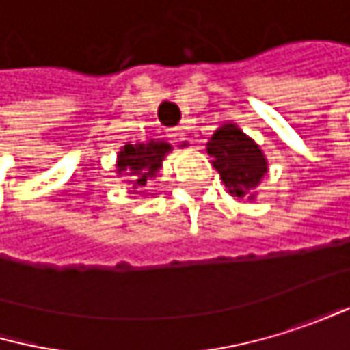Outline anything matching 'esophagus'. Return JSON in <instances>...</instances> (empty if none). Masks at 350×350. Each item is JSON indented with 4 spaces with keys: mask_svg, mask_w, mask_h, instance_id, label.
Returning a JSON list of instances; mask_svg holds the SVG:
<instances>
[{
    "mask_svg": "<svg viewBox=\"0 0 350 350\" xmlns=\"http://www.w3.org/2000/svg\"><path fill=\"white\" fill-rule=\"evenodd\" d=\"M167 137L172 139V143H185V141H189V137H187V133H185L183 126H174V129H170V131H167Z\"/></svg>",
    "mask_w": 350,
    "mask_h": 350,
    "instance_id": "1",
    "label": "esophagus"
}]
</instances>
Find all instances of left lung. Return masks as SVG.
<instances>
[{
	"instance_id": "obj_1",
	"label": "left lung",
	"mask_w": 350,
	"mask_h": 350,
	"mask_svg": "<svg viewBox=\"0 0 350 350\" xmlns=\"http://www.w3.org/2000/svg\"><path fill=\"white\" fill-rule=\"evenodd\" d=\"M207 153L232 197L254 199V189L269 172L262 149L238 124H221L207 141Z\"/></svg>"
}]
</instances>
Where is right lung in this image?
I'll return each mask as SVG.
<instances>
[{"instance_id": "right-lung-1", "label": "right lung", "mask_w": 350, "mask_h": 350, "mask_svg": "<svg viewBox=\"0 0 350 350\" xmlns=\"http://www.w3.org/2000/svg\"><path fill=\"white\" fill-rule=\"evenodd\" d=\"M172 151V145L165 141H147V143H126L120 147L116 157V172L131 176L133 189L143 187L149 178H155V174L161 167L165 153Z\"/></svg>"}]
</instances>
